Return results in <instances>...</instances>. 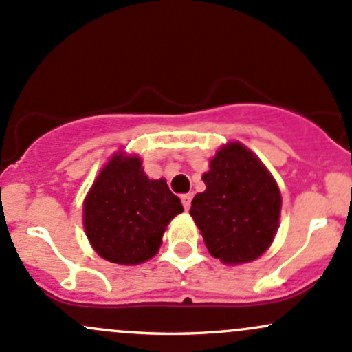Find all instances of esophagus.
<instances>
[{"label":"esophagus","instance_id":"1","mask_svg":"<svg viewBox=\"0 0 352 352\" xmlns=\"http://www.w3.org/2000/svg\"><path fill=\"white\" fill-rule=\"evenodd\" d=\"M191 200H193V195H191V193H186V195H183V197H181V201H183L184 210H190Z\"/></svg>","mask_w":352,"mask_h":352}]
</instances>
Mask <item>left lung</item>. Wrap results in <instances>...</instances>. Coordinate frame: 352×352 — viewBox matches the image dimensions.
<instances>
[{"label": "left lung", "instance_id": "8db88e82", "mask_svg": "<svg viewBox=\"0 0 352 352\" xmlns=\"http://www.w3.org/2000/svg\"><path fill=\"white\" fill-rule=\"evenodd\" d=\"M206 190L190 215L208 252L226 264L251 263L267 251L280 226L281 193L266 166L245 146L229 142L203 175Z\"/></svg>", "mask_w": 352, "mask_h": 352}]
</instances>
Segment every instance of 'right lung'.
I'll use <instances>...</instances> for the list:
<instances>
[{
	"label": "right lung",
	"mask_w": 352,
	"mask_h": 352,
	"mask_svg": "<svg viewBox=\"0 0 352 352\" xmlns=\"http://www.w3.org/2000/svg\"><path fill=\"white\" fill-rule=\"evenodd\" d=\"M181 212L166 179H149L139 155L118 152L93 183L82 223L103 259L133 266L157 254L166 227Z\"/></svg>",
	"instance_id": "add662e5"
}]
</instances>
